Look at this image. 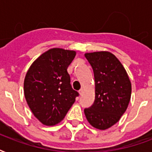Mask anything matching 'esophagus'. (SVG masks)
Wrapping results in <instances>:
<instances>
[{
  "label": "esophagus",
  "instance_id": "esophagus-1",
  "mask_svg": "<svg viewBox=\"0 0 152 152\" xmlns=\"http://www.w3.org/2000/svg\"><path fill=\"white\" fill-rule=\"evenodd\" d=\"M83 88H81L80 90L79 91V94H80V95H83Z\"/></svg>",
  "mask_w": 152,
  "mask_h": 152
}]
</instances>
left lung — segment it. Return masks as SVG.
I'll list each match as a JSON object with an SVG mask.
<instances>
[{
  "label": "left lung",
  "instance_id": "1",
  "mask_svg": "<svg viewBox=\"0 0 152 152\" xmlns=\"http://www.w3.org/2000/svg\"><path fill=\"white\" fill-rule=\"evenodd\" d=\"M84 56L92 67L95 82V102L84 113L91 126L107 129L127 110L132 84L122 64L110 52L87 53Z\"/></svg>",
  "mask_w": 152,
  "mask_h": 152
}]
</instances>
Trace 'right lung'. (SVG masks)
I'll return each instance as SVG.
<instances>
[{
    "label": "right lung",
    "instance_id": "add662e5",
    "mask_svg": "<svg viewBox=\"0 0 152 152\" xmlns=\"http://www.w3.org/2000/svg\"><path fill=\"white\" fill-rule=\"evenodd\" d=\"M76 54L74 50L50 49L40 55L27 72L25 99L43 125L53 126L61 122L79 95L72 88L67 71Z\"/></svg>",
    "mask_w": 152,
    "mask_h": 152
}]
</instances>
